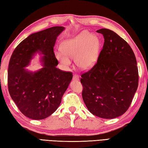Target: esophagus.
Wrapping results in <instances>:
<instances>
[{"mask_svg": "<svg viewBox=\"0 0 148 148\" xmlns=\"http://www.w3.org/2000/svg\"><path fill=\"white\" fill-rule=\"evenodd\" d=\"M72 79H73V80L74 81H79V77L78 76V75H77V74H74V76H73V78H72Z\"/></svg>", "mask_w": 148, "mask_h": 148, "instance_id": "obj_1", "label": "esophagus"}]
</instances>
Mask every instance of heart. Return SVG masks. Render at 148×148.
Returning <instances> with one entry per match:
<instances>
[{"label": "heart", "instance_id": "b5f03b06", "mask_svg": "<svg viewBox=\"0 0 148 148\" xmlns=\"http://www.w3.org/2000/svg\"><path fill=\"white\" fill-rule=\"evenodd\" d=\"M101 49V41L95 34L84 30L78 35L65 40L62 51L55 52L58 61L65 67L71 64L75 58L76 64L81 70H88L95 65Z\"/></svg>", "mask_w": 148, "mask_h": 148}]
</instances>
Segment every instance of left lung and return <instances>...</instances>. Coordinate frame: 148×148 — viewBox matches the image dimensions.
<instances>
[{
  "label": "left lung",
  "mask_w": 148,
  "mask_h": 148,
  "mask_svg": "<svg viewBox=\"0 0 148 148\" xmlns=\"http://www.w3.org/2000/svg\"><path fill=\"white\" fill-rule=\"evenodd\" d=\"M97 32L102 34L104 43L95 65L81 74L82 97L92 114L112 119L127 111L136 92L137 60L130 45L117 34L107 29Z\"/></svg>",
  "instance_id": "8db88e82"
}]
</instances>
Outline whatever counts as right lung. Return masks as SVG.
Instances as JSON below:
<instances>
[{"label": "right lung", "instance_id": "1", "mask_svg": "<svg viewBox=\"0 0 148 148\" xmlns=\"http://www.w3.org/2000/svg\"><path fill=\"white\" fill-rule=\"evenodd\" d=\"M63 27H53L31 34L19 44L9 63L8 90L18 109L27 117L36 120L52 114L72 79L71 72L56 68L58 64L53 47ZM37 52L44 56L43 67L32 73L24 68Z\"/></svg>", "mask_w": 148, "mask_h": 148}]
</instances>
